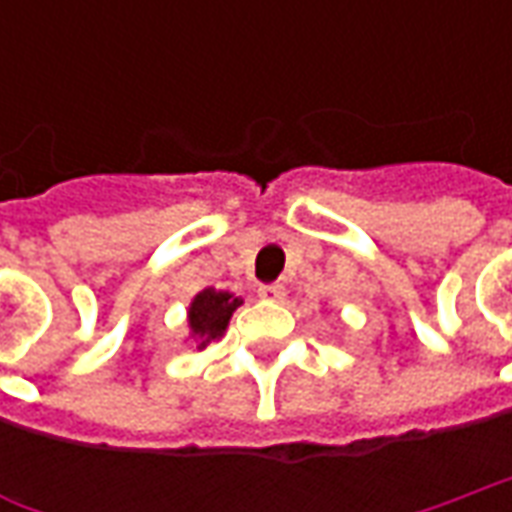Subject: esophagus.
Returning a JSON list of instances; mask_svg holds the SVG:
<instances>
[{
    "instance_id": "obj_1",
    "label": "esophagus",
    "mask_w": 512,
    "mask_h": 512,
    "mask_svg": "<svg viewBox=\"0 0 512 512\" xmlns=\"http://www.w3.org/2000/svg\"><path fill=\"white\" fill-rule=\"evenodd\" d=\"M257 296L266 301H282L285 299V288L277 285V282H271V285H260V288H257Z\"/></svg>"
}]
</instances>
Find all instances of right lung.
<instances>
[{
    "label": "right lung",
    "instance_id": "obj_1",
    "mask_svg": "<svg viewBox=\"0 0 512 512\" xmlns=\"http://www.w3.org/2000/svg\"><path fill=\"white\" fill-rule=\"evenodd\" d=\"M238 307H241V299L227 290L205 288L197 293L189 304V329L191 337L197 340V348L219 340Z\"/></svg>",
    "mask_w": 512,
    "mask_h": 512
}]
</instances>
